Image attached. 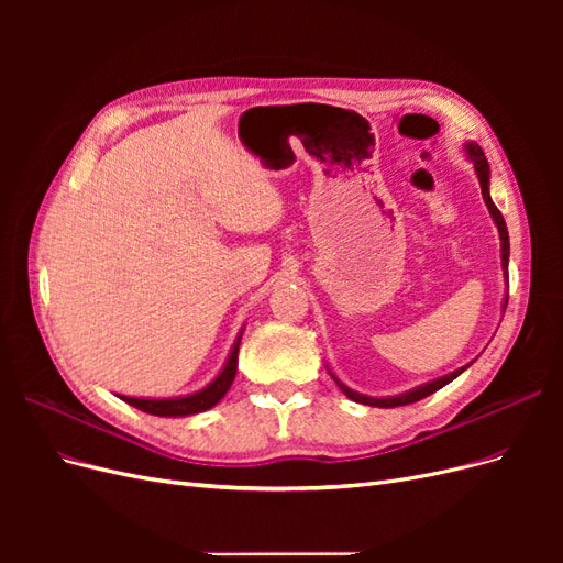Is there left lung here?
Segmentation results:
<instances>
[{
  "instance_id": "left-lung-1",
  "label": "left lung",
  "mask_w": 563,
  "mask_h": 563,
  "mask_svg": "<svg viewBox=\"0 0 563 563\" xmlns=\"http://www.w3.org/2000/svg\"><path fill=\"white\" fill-rule=\"evenodd\" d=\"M465 152H467V157L474 162V172H476V176H479V185H482V197H484V201H486V207H488V213L493 216V220H496V225H498V232H500V249H503V269H505V275H507V263H509V236H507V225H505V218H503V213L498 211V207L496 203H493V199H490V192H488V178H490V172H488V162H486V157H484V150L476 145V143H467L465 145ZM505 305H507V300H505ZM467 366H463V368H457V371H453V373H449V376H444V378H437V380H432V383H424V385H420V387H413V389H408V391H404V395H397V397H387V399H376V397H366V395H360V391H354V389H350L347 385H343L340 383L335 376H333V380L338 383V387L345 391V395L352 399V401H360V404H366V406H378V408H395V406H406V404H416V401H420V399H424V397H430V395H434L437 389H441L444 385H449L451 380H455L460 373H463Z\"/></svg>"
}]
</instances>
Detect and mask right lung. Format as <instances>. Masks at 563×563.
<instances>
[{
  "mask_svg": "<svg viewBox=\"0 0 563 563\" xmlns=\"http://www.w3.org/2000/svg\"><path fill=\"white\" fill-rule=\"evenodd\" d=\"M240 343H242V335L236 338V343L228 356L223 371L218 373V378L203 389L195 391V395L176 397V399H135V397H122V399L135 408H141V411H145L150 416L176 418V416H195V413L207 411V408L216 406L220 399L225 397V391L230 389V385L236 376V360H240L236 354H240Z\"/></svg>",
  "mask_w": 563,
  "mask_h": 563,
  "instance_id": "add662e5",
  "label": "right lung"
}]
</instances>
